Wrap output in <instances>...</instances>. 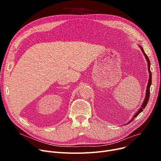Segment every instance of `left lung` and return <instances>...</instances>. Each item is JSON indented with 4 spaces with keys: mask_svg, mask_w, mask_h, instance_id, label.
<instances>
[{
    "mask_svg": "<svg viewBox=\"0 0 161 161\" xmlns=\"http://www.w3.org/2000/svg\"><path fill=\"white\" fill-rule=\"evenodd\" d=\"M139 47H140V49H141V50H142V53H143V55H144V56H145V57H146V61H147V62L148 71H149V78L148 83H147V89H146V97H145L144 100H143V103L142 105L141 106L140 108V109H138V112L134 115V116L132 117V118L131 119V120H130L127 123H126V125L129 124V123H130L132 121H133V119H134V117H137V116H138V115H139V114H140L143 111V109L146 108V105H147V103H148V100H149V95H150V86H151V76H152V75H151V70H150V61H149V59L148 57L147 56V55H146V53L144 52V51H143V49L142 47V46H139Z\"/></svg>",
    "mask_w": 161,
    "mask_h": 161,
    "instance_id": "1",
    "label": "left lung"
}]
</instances>
